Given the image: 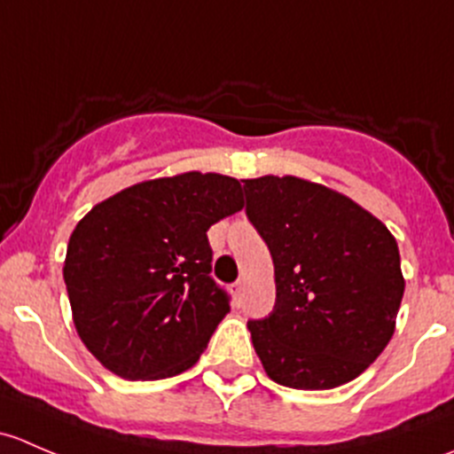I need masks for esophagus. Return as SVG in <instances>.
I'll use <instances>...</instances> for the list:
<instances>
[{
    "instance_id": "esophagus-1",
    "label": "esophagus",
    "mask_w": 454,
    "mask_h": 454,
    "mask_svg": "<svg viewBox=\"0 0 454 454\" xmlns=\"http://www.w3.org/2000/svg\"><path fill=\"white\" fill-rule=\"evenodd\" d=\"M231 292H232V296H235V299L239 301L241 299V292H244V278H239V281L232 283Z\"/></svg>"
}]
</instances>
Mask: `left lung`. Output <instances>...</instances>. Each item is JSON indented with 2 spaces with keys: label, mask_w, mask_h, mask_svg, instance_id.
<instances>
[{
  "label": "left lung",
  "mask_w": 454,
  "mask_h": 454,
  "mask_svg": "<svg viewBox=\"0 0 454 454\" xmlns=\"http://www.w3.org/2000/svg\"><path fill=\"white\" fill-rule=\"evenodd\" d=\"M246 215L268 244L277 301L248 320L274 382L323 391L358 378L395 332L400 250L354 200L301 177L244 180Z\"/></svg>",
  "instance_id": "obj_1"
}]
</instances>
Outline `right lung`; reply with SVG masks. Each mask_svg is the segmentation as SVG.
<instances>
[{
    "label": "right lung",
    "mask_w": 454,
    "mask_h": 454,
    "mask_svg": "<svg viewBox=\"0 0 454 454\" xmlns=\"http://www.w3.org/2000/svg\"><path fill=\"white\" fill-rule=\"evenodd\" d=\"M241 208L235 177L191 171L129 186L76 223L63 278L76 332L103 367L162 380L198 363L231 312L206 231Z\"/></svg>",
    "instance_id": "right-lung-1"
}]
</instances>
